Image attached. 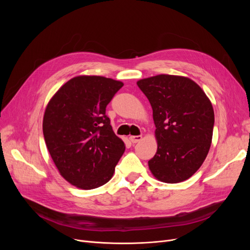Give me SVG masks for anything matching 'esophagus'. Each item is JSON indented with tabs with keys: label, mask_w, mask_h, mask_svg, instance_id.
Listing matches in <instances>:
<instances>
[{
	"label": "esophagus",
	"mask_w": 250,
	"mask_h": 250,
	"mask_svg": "<svg viewBox=\"0 0 250 250\" xmlns=\"http://www.w3.org/2000/svg\"><path fill=\"white\" fill-rule=\"evenodd\" d=\"M141 140H142V136H130L129 137V141L133 144H136V143L140 142Z\"/></svg>",
	"instance_id": "esophagus-1"
}]
</instances>
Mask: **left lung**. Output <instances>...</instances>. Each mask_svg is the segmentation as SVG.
Listing matches in <instances>:
<instances>
[{"label": "left lung", "mask_w": 250, "mask_h": 250, "mask_svg": "<svg viewBox=\"0 0 250 250\" xmlns=\"http://www.w3.org/2000/svg\"><path fill=\"white\" fill-rule=\"evenodd\" d=\"M137 85L148 98L158 148L149 160L160 181L177 183L192 176L211 147L215 115L202 88L186 77L157 75Z\"/></svg>", "instance_id": "obj_1"}]
</instances>
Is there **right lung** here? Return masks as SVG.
<instances>
[{"mask_svg":"<svg viewBox=\"0 0 250 250\" xmlns=\"http://www.w3.org/2000/svg\"><path fill=\"white\" fill-rule=\"evenodd\" d=\"M123 82L79 76L62 85L48 102L42 123L47 150L61 175L82 189L108 182L125 146L105 114Z\"/></svg>","mask_w":250,"mask_h":250,"instance_id":"1","label":"right lung"}]
</instances>
